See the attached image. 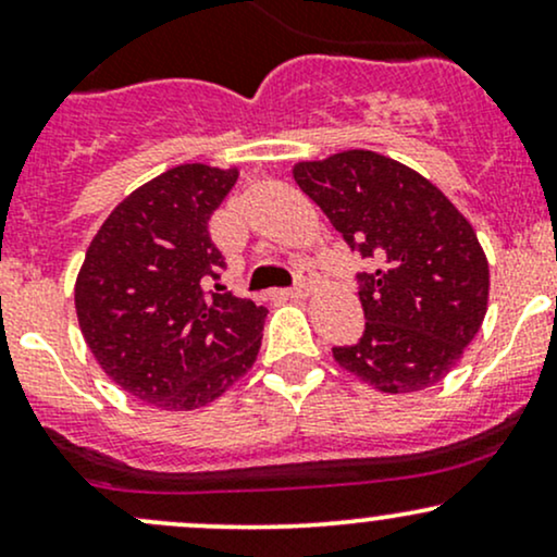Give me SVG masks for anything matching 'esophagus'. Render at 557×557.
<instances>
[{
    "label": "esophagus",
    "mask_w": 557,
    "mask_h": 557,
    "mask_svg": "<svg viewBox=\"0 0 557 557\" xmlns=\"http://www.w3.org/2000/svg\"><path fill=\"white\" fill-rule=\"evenodd\" d=\"M309 290H311V274H309V270H300L298 277H296V285L287 290V296H290V298H306V296H309Z\"/></svg>",
    "instance_id": "34e87169"
}]
</instances>
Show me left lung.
Masks as SVG:
<instances>
[{
    "mask_svg": "<svg viewBox=\"0 0 557 557\" xmlns=\"http://www.w3.org/2000/svg\"><path fill=\"white\" fill-rule=\"evenodd\" d=\"M293 177L372 264L359 274L367 327L332 348L335 361L380 393L437 385L487 314L490 264L474 227L437 185L376 151L298 162Z\"/></svg>",
    "mask_w": 557,
    "mask_h": 557,
    "instance_id": "obj_1",
    "label": "left lung"
}]
</instances>
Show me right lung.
<instances>
[{
    "mask_svg": "<svg viewBox=\"0 0 557 557\" xmlns=\"http://www.w3.org/2000/svg\"><path fill=\"white\" fill-rule=\"evenodd\" d=\"M238 168L177 164L123 198L75 280L86 345L114 385L162 411L220 398L257 361L264 306L216 285L225 259L209 216Z\"/></svg>",
    "mask_w": 557,
    "mask_h": 557,
    "instance_id": "add662e5",
    "label": "right lung"
}]
</instances>
